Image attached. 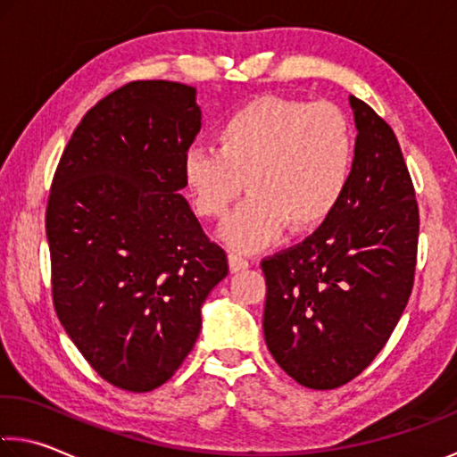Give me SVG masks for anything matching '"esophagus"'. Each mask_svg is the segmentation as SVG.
<instances>
[{"mask_svg":"<svg viewBox=\"0 0 457 457\" xmlns=\"http://www.w3.org/2000/svg\"><path fill=\"white\" fill-rule=\"evenodd\" d=\"M250 266V260L245 258L242 252H237V250H231L229 252V268H231V272H240V270H245V268Z\"/></svg>","mask_w":457,"mask_h":457,"instance_id":"1","label":"esophagus"}]
</instances>
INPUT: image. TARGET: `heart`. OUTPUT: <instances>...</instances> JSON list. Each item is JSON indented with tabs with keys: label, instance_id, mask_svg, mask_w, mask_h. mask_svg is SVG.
<instances>
[{
	"label": "heart",
	"instance_id": "1",
	"mask_svg": "<svg viewBox=\"0 0 457 457\" xmlns=\"http://www.w3.org/2000/svg\"><path fill=\"white\" fill-rule=\"evenodd\" d=\"M217 146H191L185 185L199 215L223 217L248 185L252 191L226 221L221 237L234 248L266 245L288 223H321L350 185L353 132L328 101L264 96L231 112L217 128Z\"/></svg>",
	"mask_w": 457,
	"mask_h": 457
}]
</instances>
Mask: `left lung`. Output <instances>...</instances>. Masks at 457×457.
Returning a JSON list of instances; mask_svg holds the SVG:
<instances>
[{
    "instance_id": "left-lung-1",
    "label": "left lung",
    "mask_w": 457,
    "mask_h": 457,
    "mask_svg": "<svg viewBox=\"0 0 457 457\" xmlns=\"http://www.w3.org/2000/svg\"><path fill=\"white\" fill-rule=\"evenodd\" d=\"M356 154L350 185L313 234L262 260L264 339L299 385L337 388L370 366L412 291L419 207L398 140L350 96Z\"/></svg>"
}]
</instances>
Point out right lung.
I'll use <instances>...</instances> for the list:
<instances>
[{
	"instance_id": "obj_1",
	"label": "right lung",
	"mask_w": 457,
	"mask_h": 457,
	"mask_svg": "<svg viewBox=\"0 0 457 457\" xmlns=\"http://www.w3.org/2000/svg\"><path fill=\"white\" fill-rule=\"evenodd\" d=\"M195 87L134 81L85 113L56 166L46 207L56 315L93 370L148 393L179 370L201 307L228 277L180 195L201 129Z\"/></svg>"
}]
</instances>
